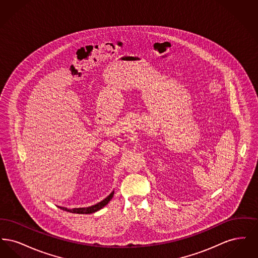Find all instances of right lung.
Segmentation results:
<instances>
[{"label": "right lung", "instance_id": "add662e5", "mask_svg": "<svg viewBox=\"0 0 258 258\" xmlns=\"http://www.w3.org/2000/svg\"><path fill=\"white\" fill-rule=\"evenodd\" d=\"M113 196H114V190L111 192L108 197L104 198L102 201L98 202V204L90 206V207H86V208L68 209L66 208V207H59V208H61V210H64L67 212L73 213V214H93V213L98 212V210L103 208L104 206H106L109 203L111 199H112Z\"/></svg>", "mask_w": 258, "mask_h": 258}]
</instances>
